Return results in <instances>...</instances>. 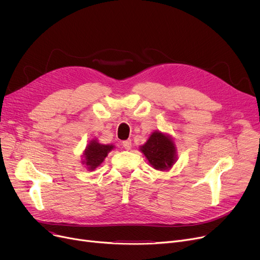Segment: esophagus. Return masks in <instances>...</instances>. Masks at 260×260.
I'll return each instance as SVG.
<instances>
[{"label": "esophagus", "mask_w": 260, "mask_h": 260, "mask_svg": "<svg viewBox=\"0 0 260 260\" xmlns=\"http://www.w3.org/2000/svg\"><path fill=\"white\" fill-rule=\"evenodd\" d=\"M122 145L123 147H124L125 149H131L132 148V141L128 139V140H125L122 142Z\"/></svg>", "instance_id": "obj_1"}]
</instances>
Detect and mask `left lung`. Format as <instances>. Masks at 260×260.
Returning <instances> with one entry per match:
<instances>
[{
    "mask_svg": "<svg viewBox=\"0 0 260 260\" xmlns=\"http://www.w3.org/2000/svg\"><path fill=\"white\" fill-rule=\"evenodd\" d=\"M140 151L144 154L155 170L168 171L177 160L176 146L171 136L155 131L146 143L140 146Z\"/></svg>",
    "mask_w": 260,
    "mask_h": 260,
    "instance_id": "left-lung-1",
    "label": "left lung"
}]
</instances>
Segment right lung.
Instances as JSON below:
<instances>
[{
  "mask_svg": "<svg viewBox=\"0 0 260 260\" xmlns=\"http://www.w3.org/2000/svg\"><path fill=\"white\" fill-rule=\"evenodd\" d=\"M115 146L112 144H101L97 139H92L88 142L85 151L83 153V161L82 163L86 166L88 171H93L98 168L106 158L107 154L112 151Z\"/></svg>",
  "mask_w": 260,
  "mask_h": 260,
  "instance_id": "1",
  "label": "right lung"
}]
</instances>
